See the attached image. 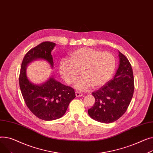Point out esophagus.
Wrapping results in <instances>:
<instances>
[{
	"label": "esophagus",
	"mask_w": 153,
	"mask_h": 153,
	"mask_svg": "<svg viewBox=\"0 0 153 153\" xmlns=\"http://www.w3.org/2000/svg\"><path fill=\"white\" fill-rule=\"evenodd\" d=\"M75 95H76V97H81V96H83V94L82 93L79 92V91H76L75 92Z\"/></svg>",
	"instance_id": "esophagus-1"
}]
</instances>
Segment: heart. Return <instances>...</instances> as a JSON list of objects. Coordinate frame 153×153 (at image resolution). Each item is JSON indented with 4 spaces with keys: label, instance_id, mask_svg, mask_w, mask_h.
<instances>
[{
    "label": "heart",
    "instance_id": "heart-1",
    "mask_svg": "<svg viewBox=\"0 0 153 153\" xmlns=\"http://www.w3.org/2000/svg\"><path fill=\"white\" fill-rule=\"evenodd\" d=\"M68 60L60 62V74L68 85L74 84L82 74L83 78L76 85L79 90H86L91 86L97 89L104 86L112 76L116 65L111 53L86 48L71 52Z\"/></svg>",
    "mask_w": 153,
    "mask_h": 153
}]
</instances>
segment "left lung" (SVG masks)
I'll return each mask as SVG.
<instances>
[{
  "label": "left lung",
  "mask_w": 153,
  "mask_h": 153,
  "mask_svg": "<svg viewBox=\"0 0 153 153\" xmlns=\"http://www.w3.org/2000/svg\"><path fill=\"white\" fill-rule=\"evenodd\" d=\"M120 64L114 78L92 94L95 103L88 110L94 120L105 123L118 120L125 114L134 92L133 70L128 59L119 52Z\"/></svg>",
  "instance_id": "obj_1"
}]
</instances>
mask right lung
<instances>
[{
  "label": "right lung",
  "instance_id": "right-lung-1",
  "mask_svg": "<svg viewBox=\"0 0 153 153\" xmlns=\"http://www.w3.org/2000/svg\"><path fill=\"white\" fill-rule=\"evenodd\" d=\"M56 44L45 41L27 52L22 63L19 84L23 100L30 111L40 119L53 120L64 115L70 101L76 97L74 89L55 80L53 77L41 85L31 83L27 78L26 68L36 59L47 60L53 67L51 51Z\"/></svg>",
  "mask_w": 153,
  "mask_h": 153
}]
</instances>
